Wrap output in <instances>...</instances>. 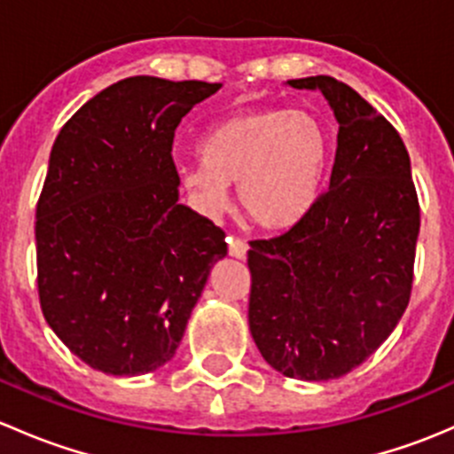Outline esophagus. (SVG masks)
Here are the masks:
<instances>
[{
  "instance_id": "esophagus-1",
  "label": "esophagus",
  "mask_w": 454,
  "mask_h": 454,
  "mask_svg": "<svg viewBox=\"0 0 454 454\" xmlns=\"http://www.w3.org/2000/svg\"><path fill=\"white\" fill-rule=\"evenodd\" d=\"M228 253L231 256H235V259H246V254H248V244L241 239H235V237H228Z\"/></svg>"
}]
</instances>
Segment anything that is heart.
I'll return each mask as SVG.
<instances>
[{
  "label": "heart",
  "instance_id": "b5f03b06",
  "mask_svg": "<svg viewBox=\"0 0 454 454\" xmlns=\"http://www.w3.org/2000/svg\"><path fill=\"white\" fill-rule=\"evenodd\" d=\"M200 162L182 171V189L204 217L228 206L237 184L241 210L265 231H283L312 210L329 158V136L308 112L256 107L215 127L200 145Z\"/></svg>",
  "mask_w": 454,
  "mask_h": 454
}]
</instances>
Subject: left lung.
<instances>
[{
  "instance_id": "left-lung-1",
  "label": "left lung",
  "mask_w": 454,
  "mask_h": 454,
  "mask_svg": "<svg viewBox=\"0 0 454 454\" xmlns=\"http://www.w3.org/2000/svg\"><path fill=\"white\" fill-rule=\"evenodd\" d=\"M320 91L338 122L329 189L299 223L250 241L248 325L265 363L308 382L349 373L391 336L411 299L419 204L391 122L333 76Z\"/></svg>"
}]
</instances>
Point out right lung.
<instances>
[{
    "label": "right lung",
    "instance_id": "add662e5",
    "mask_svg": "<svg viewBox=\"0 0 454 454\" xmlns=\"http://www.w3.org/2000/svg\"><path fill=\"white\" fill-rule=\"evenodd\" d=\"M222 83L131 76L66 122L36 204L45 320L107 375H142L176 356L223 232L177 201L171 151L182 118Z\"/></svg>",
    "mask_w": 454,
    "mask_h": 454
}]
</instances>
